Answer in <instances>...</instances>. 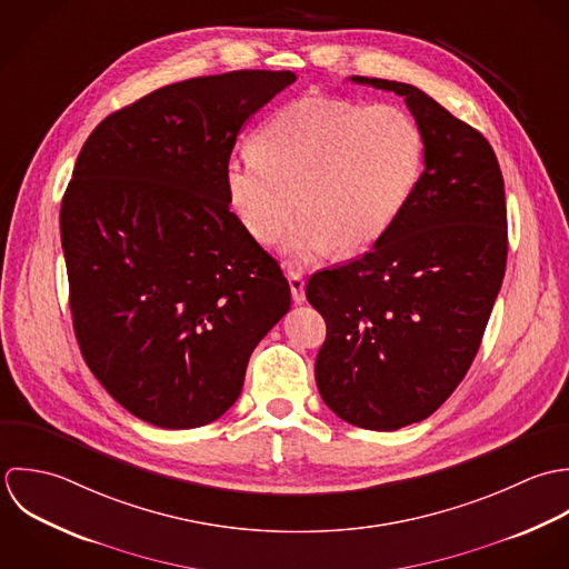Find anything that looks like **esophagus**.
<instances>
[{
    "mask_svg": "<svg viewBox=\"0 0 569 569\" xmlns=\"http://www.w3.org/2000/svg\"><path fill=\"white\" fill-rule=\"evenodd\" d=\"M288 283H290V292H292V301L295 303H303L306 301V281L303 274L299 270H290L288 272Z\"/></svg>",
    "mask_w": 569,
    "mask_h": 569,
    "instance_id": "esophagus-1",
    "label": "esophagus"
}]
</instances>
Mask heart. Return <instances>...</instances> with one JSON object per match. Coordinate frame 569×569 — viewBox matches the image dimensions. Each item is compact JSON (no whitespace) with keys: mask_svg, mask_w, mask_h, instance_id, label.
Instances as JSON below:
<instances>
[{"mask_svg":"<svg viewBox=\"0 0 569 569\" xmlns=\"http://www.w3.org/2000/svg\"><path fill=\"white\" fill-rule=\"evenodd\" d=\"M254 153L232 156L224 187L234 218L261 246L312 261L337 248L373 246L402 213L425 167V138L400 108L308 94L270 116L252 138Z\"/></svg>","mask_w":569,"mask_h":569,"instance_id":"b5f03b06","label":"heart"}]
</instances>
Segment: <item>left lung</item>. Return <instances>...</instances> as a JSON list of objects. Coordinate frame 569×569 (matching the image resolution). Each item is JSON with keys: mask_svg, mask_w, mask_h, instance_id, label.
<instances>
[{"mask_svg": "<svg viewBox=\"0 0 569 569\" xmlns=\"http://www.w3.org/2000/svg\"><path fill=\"white\" fill-rule=\"evenodd\" d=\"M351 81L405 97L425 171L369 252L306 283L328 326L315 376L341 420L396 431L429 418L479 349L506 272L503 178L488 140L422 90Z\"/></svg>", "mask_w": 569, "mask_h": 569, "instance_id": "left-lung-1", "label": "left lung"}]
</instances>
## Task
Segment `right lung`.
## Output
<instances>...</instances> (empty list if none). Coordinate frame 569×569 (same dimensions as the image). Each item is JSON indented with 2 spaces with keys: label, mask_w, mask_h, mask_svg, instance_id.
Masks as SVG:
<instances>
[{
  "label": "right lung",
  "mask_w": 569,
  "mask_h": 569,
  "mask_svg": "<svg viewBox=\"0 0 569 569\" xmlns=\"http://www.w3.org/2000/svg\"><path fill=\"white\" fill-rule=\"evenodd\" d=\"M295 72L164 86L99 122L61 202L81 353L118 405L160 429L224 416L290 310L279 263L228 209L239 129Z\"/></svg>",
  "instance_id": "right-lung-1"
}]
</instances>
